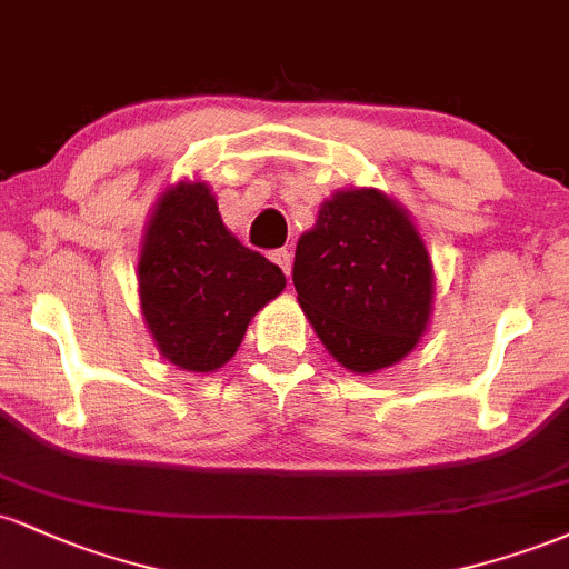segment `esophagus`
Here are the masks:
<instances>
[{
    "label": "esophagus",
    "mask_w": 569,
    "mask_h": 569,
    "mask_svg": "<svg viewBox=\"0 0 569 569\" xmlns=\"http://www.w3.org/2000/svg\"><path fill=\"white\" fill-rule=\"evenodd\" d=\"M270 259L280 267V270L286 272V276H289V272H291V251H286V248H278V251H272Z\"/></svg>",
    "instance_id": "34e87169"
}]
</instances>
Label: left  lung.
<instances>
[{
  "label": "left lung",
  "mask_w": 569,
  "mask_h": 569,
  "mask_svg": "<svg viewBox=\"0 0 569 569\" xmlns=\"http://www.w3.org/2000/svg\"><path fill=\"white\" fill-rule=\"evenodd\" d=\"M299 305L335 361L358 375L393 367L426 335L433 264L409 213L380 189L321 202L297 243Z\"/></svg>",
  "instance_id": "left-lung-1"
}]
</instances>
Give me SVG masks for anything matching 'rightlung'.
Returning a JSON list of instances; mask_svg holds the SVG:
<instances>
[{"label":"right lung","mask_w":569,"mask_h":569,"mask_svg":"<svg viewBox=\"0 0 569 569\" xmlns=\"http://www.w3.org/2000/svg\"><path fill=\"white\" fill-rule=\"evenodd\" d=\"M286 276L227 230L206 181H179L154 202L139 257V297L160 356L217 371L234 356Z\"/></svg>","instance_id":"add662e5"}]
</instances>
